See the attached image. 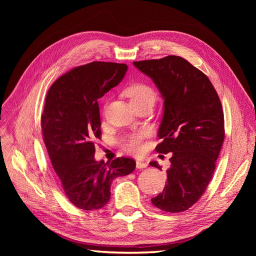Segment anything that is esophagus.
Wrapping results in <instances>:
<instances>
[{"mask_svg":"<svg viewBox=\"0 0 256 256\" xmlns=\"http://www.w3.org/2000/svg\"><path fill=\"white\" fill-rule=\"evenodd\" d=\"M136 164V168H146V166H147V164H146V162H144V161H140V160H138Z\"/></svg>","mask_w":256,"mask_h":256,"instance_id":"34e87169","label":"esophagus"}]
</instances>
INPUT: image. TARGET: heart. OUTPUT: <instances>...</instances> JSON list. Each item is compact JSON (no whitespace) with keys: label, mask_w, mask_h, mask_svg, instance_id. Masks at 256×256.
<instances>
[{"label":"heart","mask_w":256,"mask_h":256,"mask_svg":"<svg viewBox=\"0 0 256 256\" xmlns=\"http://www.w3.org/2000/svg\"><path fill=\"white\" fill-rule=\"evenodd\" d=\"M125 95L130 99L131 104H138L147 102H154L156 94L154 90L145 83H132L125 90ZM147 136V131L138 130L125 134L120 138V145L128 154H140L143 152V141Z\"/></svg>","instance_id":"heart-1"}]
</instances>
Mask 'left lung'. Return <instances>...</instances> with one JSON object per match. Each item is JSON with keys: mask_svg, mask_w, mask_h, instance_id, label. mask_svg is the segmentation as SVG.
I'll list each match as a JSON object with an SVG mask.
<instances>
[{"mask_svg": "<svg viewBox=\"0 0 256 256\" xmlns=\"http://www.w3.org/2000/svg\"><path fill=\"white\" fill-rule=\"evenodd\" d=\"M148 76L164 99L158 131L160 154L171 152L168 182L152 203L166 212L189 209L203 196L216 168L224 141L220 98L207 76L187 60L168 56L134 62ZM152 166H161L152 161Z\"/></svg>", "mask_w": 256, "mask_h": 256, "instance_id": "1", "label": "left lung"}]
</instances>
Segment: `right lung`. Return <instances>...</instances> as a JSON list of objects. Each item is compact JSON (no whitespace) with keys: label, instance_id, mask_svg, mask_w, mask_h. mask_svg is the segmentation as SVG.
<instances>
[{"label":"right lung","instance_id":"add662e5","mask_svg":"<svg viewBox=\"0 0 256 256\" xmlns=\"http://www.w3.org/2000/svg\"><path fill=\"white\" fill-rule=\"evenodd\" d=\"M127 69L126 64L92 62L60 76L46 97L44 142L65 196L83 210L106 205L114 178L136 168L131 158L110 164L94 158L95 141L102 136L98 99L122 80Z\"/></svg>","mask_w":256,"mask_h":256}]
</instances>
